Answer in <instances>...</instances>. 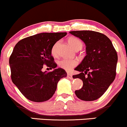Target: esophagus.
<instances>
[{"instance_id": "obj_1", "label": "esophagus", "mask_w": 127, "mask_h": 127, "mask_svg": "<svg viewBox=\"0 0 127 127\" xmlns=\"http://www.w3.org/2000/svg\"><path fill=\"white\" fill-rule=\"evenodd\" d=\"M67 78L68 79H73L72 75H71V74H70V73H68L67 75Z\"/></svg>"}]
</instances>
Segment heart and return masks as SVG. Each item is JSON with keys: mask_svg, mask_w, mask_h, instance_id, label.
<instances>
[{"mask_svg": "<svg viewBox=\"0 0 127 127\" xmlns=\"http://www.w3.org/2000/svg\"><path fill=\"white\" fill-rule=\"evenodd\" d=\"M67 42L74 49L78 48L81 49L82 46V42L78 38L75 37H68L67 39ZM58 44H59V43L56 42L51 48V52L52 56L54 57H56L57 55ZM77 64H78V61L76 60L62 59L59 62V65L60 67L67 71H70V70H72L73 68L75 67L76 65H77Z\"/></svg>", "mask_w": 127, "mask_h": 127, "instance_id": "1", "label": "heart"}]
</instances>
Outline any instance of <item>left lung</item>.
Instances as JSON below:
<instances>
[{
	"label": "left lung",
	"mask_w": 127,
	"mask_h": 127,
	"mask_svg": "<svg viewBox=\"0 0 127 127\" xmlns=\"http://www.w3.org/2000/svg\"><path fill=\"white\" fill-rule=\"evenodd\" d=\"M85 43L86 56L75 68L80 72L73 76L83 81L82 88L75 91L79 98L94 101L100 98L116 76L118 55L111 40L104 34L90 30L70 32Z\"/></svg>",
	"instance_id": "obj_1"
}]
</instances>
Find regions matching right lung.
<instances>
[{
    "label": "right lung",
    "mask_w": 127,
    "mask_h": 127,
    "mask_svg": "<svg viewBox=\"0 0 127 127\" xmlns=\"http://www.w3.org/2000/svg\"><path fill=\"white\" fill-rule=\"evenodd\" d=\"M67 34L61 33H42L20 40L14 47L9 58L12 82L28 100L43 102L52 97L58 82L67 76L51 55L52 47ZM43 65L54 70L42 72Z\"/></svg>",
    "instance_id": "add662e5"
}]
</instances>
